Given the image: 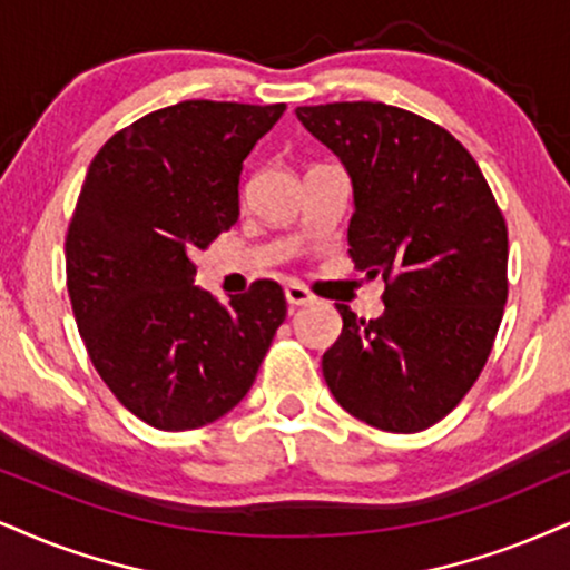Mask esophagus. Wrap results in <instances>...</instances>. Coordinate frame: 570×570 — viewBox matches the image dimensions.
Wrapping results in <instances>:
<instances>
[{"instance_id": "1", "label": "esophagus", "mask_w": 570, "mask_h": 570, "mask_svg": "<svg viewBox=\"0 0 570 570\" xmlns=\"http://www.w3.org/2000/svg\"><path fill=\"white\" fill-rule=\"evenodd\" d=\"M285 298H287V304H291V306H304V304H312V301H314L312 293H308L301 283L287 285L285 287Z\"/></svg>"}]
</instances>
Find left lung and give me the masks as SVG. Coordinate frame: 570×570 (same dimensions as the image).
Masks as SVG:
<instances>
[{
    "label": "left lung",
    "mask_w": 570,
    "mask_h": 570,
    "mask_svg": "<svg viewBox=\"0 0 570 570\" xmlns=\"http://www.w3.org/2000/svg\"><path fill=\"white\" fill-rule=\"evenodd\" d=\"M298 121L354 185L348 253L385 283L383 317L346 304L322 375L348 414L391 433L446 417L479 381L508 304V224L479 164L428 118L385 102H327Z\"/></svg>",
    "instance_id": "8db88e82"
}]
</instances>
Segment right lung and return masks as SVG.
I'll use <instances>...</instances> for the list:
<instances>
[{"mask_svg": "<svg viewBox=\"0 0 570 570\" xmlns=\"http://www.w3.org/2000/svg\"><path fill=\"white\" fill-rule=\"evenodd\" d=\"M283 114L185 100L116 131L89 164L66 237L70 306L102 383L158 431L240 404L287 314L274 279L219 304L189 258L237 222L243 160Z\"/></svg>", "mask_w": 570, "mask_h": 570, "instance_id": "add662e5", "label": "right lung"}]
</instances>
